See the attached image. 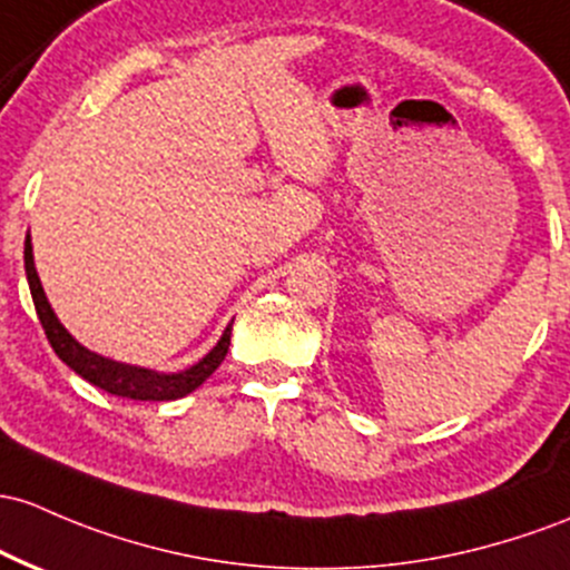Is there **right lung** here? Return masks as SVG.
<instances>
[{
	"label": "right lung",
	"mask_w": 570,
	"mask_h": 570,
	"mask_svg": "<svg viewBox=\"0 0 570 570\" xmlns=\"http://www.w3.org/2000/svg\"><path fill=\"white\" fill-rule=\"evenodd\" d=\"M23 267H27V281L31 289V299H35L37 316H40L42 330H46L48 341H51L56 356L61 362L72 367L80 379H86L89 384L99 386V390L110 392V395L129 397V400H178L189 392L197 390L210 373L216 371L224 362L229 348V335H233V324H227L222 337L208 354L199 362H194L191 367L178 373H159L148 371V367L127 365V362L108 360V356L89 352L86 346H80L75 337L67 333L65 324L59 322V316L53 314L51 303H48L46 289L40 284V275H37L35 267V254H31V237L27 235V243H23Z\"/></svg>",
	"instance_id": "1"
}]
</instances>
